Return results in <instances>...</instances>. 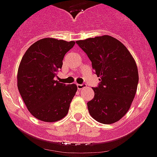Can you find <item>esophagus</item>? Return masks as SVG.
I'll return each mask as SVG.
<instances>
[{
	"label": "esophagus",
	"instance_id": "1",
	"mask_svg": "<svg viewBox=\"0 0 157 157\" xmlns=\"http://www.w3.org/2000/svg\"><path fill=\"white\" fill-rule=\"evenodd\" d=\"M76 86H77V89H78L79 90H82L83 88L85 87V84H82V85H80V84H76Z\"/></svg>",
	"mask_w": 157,
	"mask_h": 157
}]
</instances>
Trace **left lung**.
I'll list each match as a JSON object with an SVG mask.
<instances>
[{
  "label": "left lung",
  "instance_id": "obj_1",
  "mask_svg": "<svg viewBox=\"0 0 157 157\" xmlns=\"http://www.w3.org/2000/svg\"><path fill=\"white\" fill-rule=\"evenodd\" d=\"M92 62L98 86L93 88L94 98L87 103L90 114L96 121L111 124L129 110L137 90L138 68L127 48L109 35L76 42Z\"/></svg>",
  "mask_w": 157,
  "mask_h": 157
}]
</instances>
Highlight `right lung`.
Listing matches in <instances>:
<instances>
[{
    "label": "right lung",
    "instance_id": "1",
    "mask_svg": "<svg viewBox=\"0 0 157 157\" xmlns=\"http://www.w3.org/2000/svg\"><path fill=\"white\" fill-rule=\"evenodd\" d=\"M74 45V41L45 38L33 43L22 56L17 88L28 110L39 120L52 123L67 115L77 86L59 83L55 76Z\"/></svg>",
    "mask_w": 157,
    "mask_h": 157
}]
</instances>
